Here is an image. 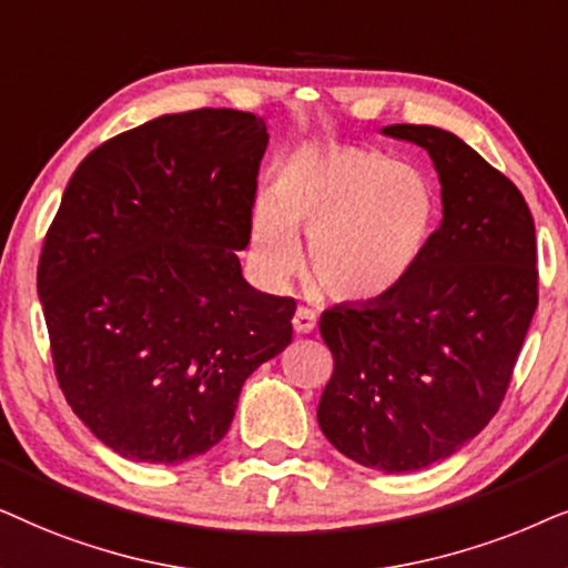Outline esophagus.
Instances as JSON below:
<instances>
[{"label":"esophagus","instance_id":"esophagus-1","mask_svg":"<svg viewBox=\"0 0 568 568\" xmlns=\"http://www.w3.org/2000/svg\"><path fill=\"white\" fill-rule=\"evenodd\" d=\"M314 327H316V314L308 306H298L296 314H293V329H296L298 335H308Z\"/></svg>","mask_w":568,"mask_h":568}]
</instances>
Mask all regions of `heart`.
<instances>
[{
	"instance_id": "obj_1",
	"label": "heart",
	"mask_w": 568,
	"mask_h": 568,
	"mask_svg": "<svg viewBox=\"0 0 568 568\" xmlns=\"http://www.w3.org/2000/svg\"><path fill=\"white\" fill-rule=\"evenodd\" d=\"M438 221L434 184L413 165L358 148H312L280 165L275 196L254 205V260L270 280L301 262L296 229L308 231V270L332 298L395 293L428 252Z\"/></svg>"
}]
</instances>
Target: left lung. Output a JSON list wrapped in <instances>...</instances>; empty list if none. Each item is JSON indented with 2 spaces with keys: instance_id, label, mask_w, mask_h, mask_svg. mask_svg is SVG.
I'll use <instances>...</instances> for the list:
<instances>
[{
  "instance_id": "obj_1",
  "label": "left lung",
  "mask_w": 568,
  "mask_h": 568,
  "mask_svg": "<svg viewBox=\"0 0 568 568\" xmlns=\"http://www.w3.org/2000/svg\"><path fill=\"white\" fill-rule=\"evenodd\" d=\"M384 134L428 150L444 221L395 293L322 314L335 368L316 418L353 463L413 473L455 455L501 407L538 308V246L514 181L457 134Z\"/></svg>"
}]
</instances>
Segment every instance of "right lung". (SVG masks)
<instances>
[{"label":"right lung","instance_id":"add662e5","mask_svg":"<svg viewBox=\"0 0 568 568\" xmlns=\"http://www.w3.org/2000/svg\"><path fill=\"white\" fill-rule=\"evenodd\" d=\"M264 150L254 113H165L98 145L64 189L38 260L51 361L121 457L205 455L248 374L293 339L296 301L254 291L236 256Z\"/></svg>","mask_w":568,"mask_h":568}]
</instances>
